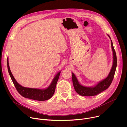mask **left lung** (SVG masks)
I'll return each mask as SVG.
<instances>
[{"instance_id": "obj_1", "label": "left lung", "mask_w": 127, "mask_h": 127, "mask_svg": "<svg viewBox=\"0 0 127 127\" xmlns=\"http://www.w3.org/2000/svg\"><path fill=\"white\" fill-rule=\"evenodd\" d=\"M108 37L111 39V46L112 49L113 51V65L112 66V68L108 76L102 80L101 81L97 82L95 85L92 86H85L82 84H81L78 81L76 76L75 74L72 72V82L74 86V88L76 92L80 95L82 96H94L98 95V94L101 93L104 91L105 89L108 88L111 85L116 72V69L117 65V56L115 50L114 49L113 44L112 41L111 40L110 36L107 34Z\"/></svg>"}]
</instances>
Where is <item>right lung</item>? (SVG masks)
Listing matches in <instances>:
<instances>
[{"instance_id": "right-lung-1", "label": "right lung", "mask_w": 127, "mask_h": 127, "mask_svg": "<svg viewBox=\"0 0 127 127\" xmlns=\"http://www.w3.org/2000/svg\"><path fill=\"white\" fill-rule=\"evenodd\" d=\"M7 68L11 79L19 93L24 97L38 101H44L50 99L55 93L56 84L58 80L61 71L58 72L54 77L50 85L45 89L32 88L25 87L18 83L13 77L10 69L8 62V58L7 60Z\"/></svg>"}]
</instances>
